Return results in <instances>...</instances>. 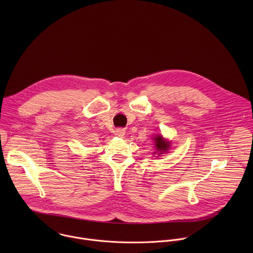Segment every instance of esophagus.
Returning <instances> with one entry per match:
<instances>
[{"label":"esophagus","instance_id":"1","mask_svg":"<svg viewBox=\"0 0 253 253\" xmlns=\"http://www.w3.org/2000/svg\"><path fill=\"white\" fill-rule=\"evenodd\" d=\"M116 135H117L118 137H124V135H125V130L122 129V128L117 129V130H116Z\"/></svg>","mask_w":253,"mask_h":253}]
</instances>
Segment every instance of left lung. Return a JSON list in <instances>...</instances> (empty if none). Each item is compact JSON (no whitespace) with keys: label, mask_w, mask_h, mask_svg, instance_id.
<instances>
[{"label":"left lung","mask_w":253,"mask_h":253,"mask_svg":"<svg viewBox=\"0 0 253 253\" xmlns=\"http://www.w3.org/2000/svg\"><path fill=\"white\" fill-rule=\"evenodd\" d=\"M153 141H154V146H155V149H156V153L158 152V156H160L161 154H164L165 152L169 151L170 142L167 141L166 139H164L162 137V135H156L155 137H153Z\"/></svg>","instance_id":"1"}]
</instances>
